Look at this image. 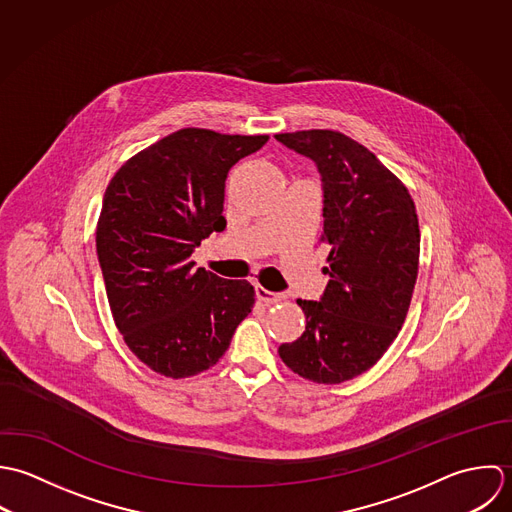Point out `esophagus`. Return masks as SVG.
<instances>
[{
	"label": "esophagus",
	"mask_w": 512,
	"mask_h": 512,
	"mask_svg": "<svg viewBox=\"0 0 512 512\" xmlns=\"http://www.w3.org/2000/svg\"><path fill=\"white\" fill-rule=\"evenodd\" d=\"M255 295H257V299H259L261 303H265V305H273V303H279V301H281V295H277V293H273V291H267V289L261 287V285H255Z\"/></svg>",
	"instance_id": "obj_1"
}]
</instances>
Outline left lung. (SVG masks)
Masks as SVG:
<instances>
[{
	"mask_svg": "<svg viewBox=\"0 0 512 512\" xmlns=\"http://www.w3.org/2000/svg\"><path fill=\"white\" fill-rule=\"evenodd\" d=\"M310 158L322 180L330 249L318 301H297L301 338L279 346L283 362L316 384H340L370 370L398 336L417 279L419 223L408 188L362 144L334 130L275 136Z\"/></svg>",
	"mask_w": 512,
	"mask_h": 512,
	"instance_id": "left-lung-1",
	"label": "left lung"
}]
</instances>
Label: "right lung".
I'll return each mask as SVG.
<instances>
[{
  "instance_id": "obj_1",
  "label": "right lung",
  "mask_w": 512,
  "mask_h": 512,
  "mask_svg": "<svg viewBox=\"0 0 512 512\" xmlns=\"http://www.w3.org/2000/svg\"><path fill=\"white\" fill-rule=\"evenodd\" d=\"M267 140L182 128L132 156L104 192L97 255L112 318L166 378L211 368L255 305L251 283L196 269L192 253L225 229L227 172Z\"/></svg>"
}]
</instances>
